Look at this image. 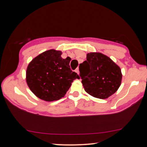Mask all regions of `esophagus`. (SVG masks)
Wrapping results in <instances>:
<instances>
[{
	"label": "esophagus",
	"instance_id": "obj_1",
	"mask_svg": "<svg viewBox=\"0 0 147 147\" xmlns=\"http://www.w3.org/2000/svg\"><path fill=\"white\" fill-rule=\"evenodd\" d=\"M75 71H76V73H77V74H79V73H80V71H79V68H77L76 70H75Z\"/></svg>",
	"mask_w": 147,
	"mask_h": 147
}]
</instances>
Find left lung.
<instances>
[{
    "instance_id": "obj_1",
    "label": "left lung",
    "mask_w": 147,
    "mask_h": 147,
    "mask_svg": "<svg viewBox=\"0 0 147 147\" xmlns=\"http://www.w3.org/2000/svg\"><path fill=\"white\" fill-rule=\"evenodd\" d=\"M79 69L85 91L95 98H108L121 85L120 67L101 53H88L87 60L80 64Z\"/></svg>"
}]
</instances>
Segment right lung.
Instances as JSON below:
<instances>
[{
  "label": "right lung",
  "instance_id": "add662e5",
  "mask_svg": "<svg viewBox=\"0 0 147 147\" xmlns=\"http://www.w3.org/2000/svg\"><path fill=\"white\" fill-rule=\"evenodd\" d=\"M61 52L49 50L36 57L26 70V82L38 98L54 101L63 97L74 80L79 78L71 69V58L63 59Z\"/></svg>",
  "mask_w": 147,
  "mask_h": 147
}]
</instances>
